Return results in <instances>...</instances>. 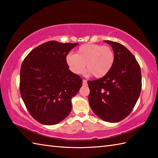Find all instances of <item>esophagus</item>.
<instances>
[{"label":"esophagus","mask_w":158,"mask_h":158,"mask_svg":"<svg viewBox=\"0 0 158 158\" xmlns=\"http://www.w3.org/2000/svg\"><path fill=\"white\" fill-rule=\"evenodd\" d=\"M87 84H88V81H87L86 80L83 79V85H87Z\"/></svg>","instance_id":"1"}]
</instances>
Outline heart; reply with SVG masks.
Instances as JSON below:
<instances>
[{
	"instance_id": "obj_1",
	"label": "heart",
	"mask_w": 158,
	"mask_h": 158,
	"mask_svg": "<svg viewBox=\"0 0 158 158\" xmlns=\"http://www.w3.org/2000/svg\"><path fill=\"white\" fill-rule=\"evenodd\" d=\"M66 64L69 70L76 75H81L87 69L96 78L108 74L115 62V53L109 46L88 43L77 49L76 54L69 53Z\"/></svg>"
}]
</instances>
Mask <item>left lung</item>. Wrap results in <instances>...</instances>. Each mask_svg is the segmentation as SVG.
Returning a JSON list of instances; mask_svg holds the SVG:
<instances>
[{"mask_svg":"<svg viewBox=\"0 0 158 158\" xmlns=\"http://www.w3.org/2000/svg\"><path fill=\"white\" fill-rule=\"evenodd\" d=\"M115 53L111 70L102 78L88 81V100L93 112L107 122H119L130 115L138 100L142 87L138 62L126 47L104 41Z\"/></svg>","mask_w":158,"mask_h":158,"instance_id":"1","label":"left lung"}]
</instances>
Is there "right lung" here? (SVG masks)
Wrapping results in <instances>:
<instances>
[{
  "instance_id": "1",
  "label": "right lung",
  "mask_w": 158,
  "mask_h": 158,
  "mask_svg": "<svg viewBox=\"0 0 158 158\" xmlns=\"http://www.w3.org/2000/svg\"><path fill=\"white\" fill-rule=\"evenodd\" d=\"M77 45L44 43L32 50L22 64L20 94L28 112L39 123L54 125L70 113L71 99L83 80L69 69L65 58Z\"/></svg>"
}]
</instances>
